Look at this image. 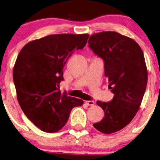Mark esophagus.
Returning <instances> with one entry per match:
<instances>
[{"label": "esophagus", "instance_id": "obj_1", "mask_svg": "<svg viewBox=\"0 0 160 160\" xmlns=\"http://www.w3.org/2000/svg\"><path fill=\"white\" fill-rule=\"evenodd\" d=\"M86 104L88 106H93L94 105L95 102L93 101H86Z\"/></svg>", "mask_w": 160, "mask_h": 160}]
</instances>
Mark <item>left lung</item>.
I'll use <instances>...</instances> for the list:
<instances>
[{
  "mask_svg": "<svg viewBox=\"0 0 160 160\" xmlns=\"http://www.w3.org/2000/svg\"><path fill=\"white\" fill-rule=\"evenodd\" d=\"M88 43L104 60L108 88L114 93L110 102H97L105 116L93 127L104 134L116 132L131 122L141 105L148 80L143 52L135 40L115 31L93 34Z\"/></svg>",
  "mask_w": 160,
  "mask_h": 160,
  "instance_id": "1",
  "label": "left lung"
}]
</instances>
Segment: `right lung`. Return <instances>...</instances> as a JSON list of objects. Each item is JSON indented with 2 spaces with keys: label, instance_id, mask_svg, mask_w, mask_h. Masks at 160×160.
Listing matches in <instances>:
<instances>
[{
  "label": "right lung",
  "instance_id": "add662e5",
  "mask_svg": "<svg viewBox=\"0 0 160 160\" xmlns=\"http://www.w3.org/2000/svg\"><path fill=\"white\" fill-rule=\"evenodd\" d=\"M88 33L53 34L28 42L19 53L13 69L17 97L25 116L45 132L64 127L80 99L61 93L66 62L75 50L86 46Z\"/></svg>",
  "mask_w": 160,
  "mask_h": 160
}]
</instances>
